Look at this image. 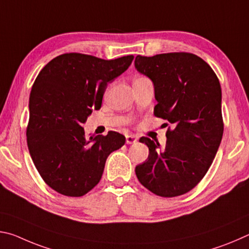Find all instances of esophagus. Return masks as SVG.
Returning a JSON list of instances; mask_svg holds the SVG:
<instances>
[{"mask_svg": "<svg viewBox=\"0 0 249 249\" xmlns=\"http://www.w3.org/2000/svg\"><path fill=\"white\" fill-rule=\"evenodd\" d=\"M138 141V138L135 135H127L126 136V144H135Z\"/></svg>", "mask_w": 249, "mask_h": 249, "instance_id": "obj_1", "label": "esophagus"}]
</instances>
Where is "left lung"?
<instances>
[{
    "label": "left lung",
    "mask_w": 249,
    "mask_h": 249,
    "mask_svg": "<svg viewBox=\"0 0 249 249\" xmlns=\"http://www.w3.org/2000/svg\"><path fill=\"white\" fill-rule=\"evenodd\" d=\"M135 67L151 79L157 105L154 115L166 120V146L142 137L149 148L136 166L137 179L156 196H178L203 179L220 147L224 123L222 91L213 69L190 53L138 56Z\"/></svg>",
    "instance_id": "8db88e82"
}]
</instances>
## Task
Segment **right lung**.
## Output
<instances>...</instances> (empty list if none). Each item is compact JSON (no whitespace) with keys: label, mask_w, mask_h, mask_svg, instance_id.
Masks as SVG:
<instances>
[{"label":"right lung","mask_w":249,"mask_h":249,"mask_svg":"<svg viewBox=\"0 0 249 249\" xmlns=\"http://www.w3.org/2000/svg\"><path fill=\"white\" fill-rule=\"evenodd\" d=\"M133 59L69 53L37 75L29 95L27 146L41 178L60 195H87L100 182L108 155L125 144L123 135L113 130L87 140L82 124L92 109L101 108L107 83Z\"/></svg>","instance_id":"obj_1"}]
</instances>
